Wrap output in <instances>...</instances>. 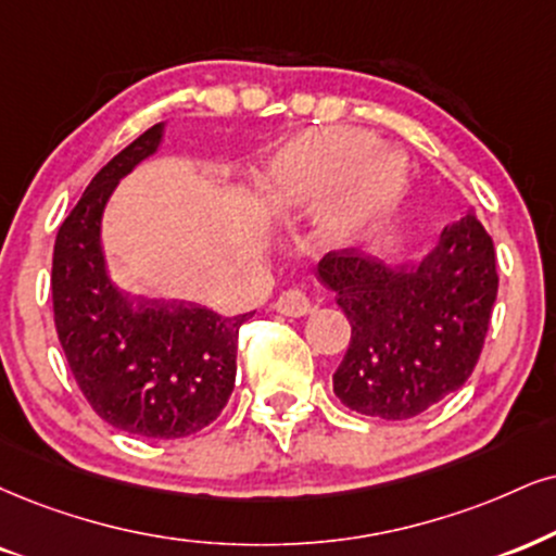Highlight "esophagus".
<instances>
[{
  "label": "esophagus",
  "instance_id": "34e87169",
  "mask_svg": "<svg viewBox=\"0 0 556 556\" xmlns=\"http://www.w3.org/2000/svg\"><path fill=\"white\" fill-rule=\"evenodd\" d=\"M314 309L309 293L301 289H289L283 291L276 301V312L286 314V317H306Z\"/></svg>",
  "mask_w": 556,
  "mask_h": 556
}]
</instances>
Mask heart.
<instances>
[{
    "mask_svg": "<svg viewBox=\"0 0 556 556\" xmlns=\"http://www.w3.org/2000/svg\"><path fill=\"white\" fill-rule=\"evenodd\" d=\"M345 188L327 218L325 235L348 244L392 214L407 188V164L396 152L376 149L371 134L327 128L304 134L278 164L280 198L296 211L330 203Z\"/></svg>",
    "mask_w": 556,
    "mask_h": 556,
    "instance_id": "obj_1",
    "label": "heart"
}]
</instances>
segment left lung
Returning a JSON list of instances; mask_svg holds the SVG:
<instances>
[{
  "mask_svg": "<svg viewBox=\"0 0 556 556\" xmlns=\"http://www.w3.org/2000/svg\"><path fill=\"white\" fill-rule=\"evenodd\" d=\"M317 276L351 321L332 376L345 407L409 420L475 371L497 299V257L471 211L445 226L420 263L383 265L342 250L319 260Z\"/></svg>",
  "mask_w": 556,
  "mask_h": 556,
  "instance_id": "8db88e82",
  "label": "left lung"
}]
</instances>
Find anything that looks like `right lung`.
Instances as JSON below:
<instances>
[{
    "mask_svg": "<svg viewBox=\"0 0 556 556\" xmlns=\"http://www.w3.org/2000/svg\"><path fill=\"white\" fill-rule=\"evenodd\" d=\"M164 123L115 154L59 226L53 244V321L66 363L92 409L141 438H185L214 422L237 376L247 314L134 299L108 276L100 229L108 198L162 143Z\"/></svg>",
    "mask_w": 556,
    "mask_h": 556,
    "instance_id": "add662e5",
    "label": "right lung"
}]
</instances>
